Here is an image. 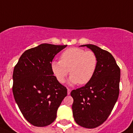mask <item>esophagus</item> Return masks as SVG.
Segmentation results:
<instances>
[{"label": "esophagus", "instance_id": "obj_1", "mask_svg": "<svg viewBox=\"0 0 133 133\" xmlns=\"http://www.w3.org/2000/svg\"><path fill=\"white\" fill-rule=\"evenodd\" d=\"M70 93H71V89H68V95H70Z\"/></svg>", "mask_w": 133, "mask_h": 133}]
</instances>
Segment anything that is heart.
Wrapping results in <instances>:
<instances>
[{"label":"heart","instance_id":"obj_1","mask_svg":"<svg viewBox=\"0 0 133 133\" xmlns=\"http://www.w3.org/2000/svg\"><path fill=\"white\" fill-rule=\"evenodd\" d=\"M98 66V58L94 52L78 48L66 49L62 53L60 61H53L52 72L57 80L63 84L69 71L70 85H85L92 80Z\"/></svg>","mask_w":133,"mask_h":133}]
</instances>
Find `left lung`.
Instances as JSON below:
<instances>
[{
  "mask_svg": "<svg viewBox=\"0 0 133 133\" xmlns=\"http://www.w3.org/2000/svg\"><path fill=\"white\" fill-rule=\"evenodd\" d=\"M86 46L96 54L98 66L92 80L84 87L73 90V117L76 124L85 128L102 124L115 106L119 95L120 69L112 55L92 44Z\"/></svg>",
  "mask_w": 133,
  "mask_h": 133,
  "instance_id": "left-lung-1",
  "label": "left lung"
}]
</instances>
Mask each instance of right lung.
<instances>
[{
  "mask_svg": "<svg viewBox=\"0 0 133 133\" xmlns=\"http://www.w3.org/2000/svg\"><path fill=\"white\" fill-rule=\"evenodd\" d=\"M67 45L42 44L23 53L13 74V93L24 117L37 127L51 124L67 96V89L53 76L51 63Z\"/></svg>",
  "mask_w": 133,
  "mask_h": 133,
  "instance_id": "1",
  "label": "right lung"
}]
</instances>
